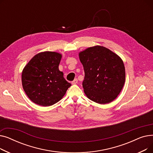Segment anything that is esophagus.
<instances>
[{
    "mask_svg": "<svg viewBox=\"0 0 153 153\" xmlns=\"http://www.w3.org/2000/svg\"><path fill=\"white\" fill-rule=\"evenodd\" d=\"M77 82H78V80H77V79H75L73 81H72V84H76L77 83Z\"/></svg>",
    "mask_w": 153,
    "mask_h": 153,
    "instance_id": "obj_1",
    "label": "esophagus"
}]
</instances>
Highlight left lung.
<instances>
[{
  "label": "left lung",
  "instance_id": "1",
  "mask_svg": "<svg viewBox=\"0 0 153 153\" xmlns=\"http://www.w3.org/2000/svg\"><path fill=\"white\" fill-rule=\"evenodd\" d=\"M85 77L84 91L88 99L100 104L114 100L125 81L123 62L108 48L95 46L79 53Z\"/></svg>",
  "mask_w": 153,
  "mask_h": 153
}]
</instances>
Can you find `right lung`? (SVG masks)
Masks as SVG:
<instances>
[{
    "instance_id": "obj_1",
    "label": "right lung",
    "mask_w": 153,
    "mask_h": 153,
    "mask_svg": "<svg viewBox=\"0 0 153 153\" xmlns=\"http://www.w3.org/2000/svg\"><path fill=\"white\" fill-rule=\"evenodd\" d=\"M62 55L52 51L36 54L24 68L22 82L28 98L37 105L48 107L59 102L71 84L59 70Z\"/></svg>"
}]
</instances>
